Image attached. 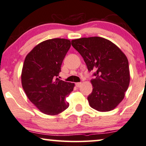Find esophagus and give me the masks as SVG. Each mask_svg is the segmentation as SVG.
Instances as JSON below:
<instances>
[{"label":"esophagus","instance_id":"obj_1","mask_svg":"<svg viewBox=\"0 0 146 146\" xmlns=\"http://www.w3.org/2000/svg\"><path fill=\"white\" fill-rule=\"evenodd\" d=\"M81 85H82L81 83H75V85L77 87H80L81 86Z\"/></svg>","mask_w":146,"mask_h":146}]
</instances>
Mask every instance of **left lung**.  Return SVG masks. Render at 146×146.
<instances>
[{"label": "left lung", "mask_w": 146, "mask_h": 146, "mask_svg": "<svg viewBox=\"0 0 146 146\" xmlns=\"http://www.w3.org/2000/svg\"><path fill=\"white\" fill-rule=\"evenodd\" d=\"M71 45L96 76L91 81L93 92L87 97L90 106L99 112L114 109L124 99L130 84L126 55L114 43L101 37L76 39Z\"/></svg>", "instance_id": "obj_1"}]
</instances>
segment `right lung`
<instances>
[{
	"label": "right lung",
	"instance_id": "right-lung-1",
	"mask_svg": "<svg viewBox=\"0 0 146 146\" xmlns=\"http://www.w3.org/2000/svg\"><path fill=\"white\" fill-rule=\"evenodd\" d=\"M70 47L71 41L67 39H50L35 46L24 60L22 87L28 99L44 114L57 115L69 106L65 97L75 84L57 77Z\"/></svg>",
	"mask_w": 146,
	"mask_h": 146
}]
</instances>
